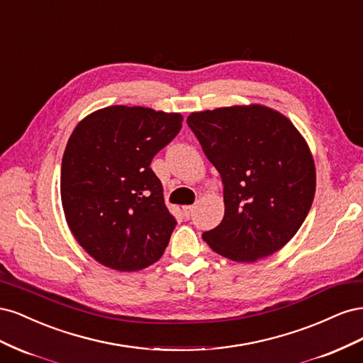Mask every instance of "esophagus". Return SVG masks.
I'll use <instances>...</instances> for the list:
<instances>
[{
  "instance_id": "34e87169",
  "label": "esophagus",
  "mask_w": 363,
  "mask_h": 363,
  "mask_svg": "<svg viewBox=\"0 0 363 363\" xmlns=\"http://www.w3.org/2000/svg\"><path fill=\"white\" fill-rule=\"evenodd\" d=\"M194 208L195 206H183V213L186 218H191L192 213H194Z\"/></svg>"
}]
</instances>
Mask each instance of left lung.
<instances>
[{"mask_svg":"<svg viewBox=\"0 0 363 363\" xmlns=\"http://www.w3.org/2000/svg\"><path fill=\"white\" fill-rule=\"evenodd\" d=\"M186 123L224 184L223 221L203 233L208 247L255 262L286 245L311 211L316 184L298 130L259 104L195 112Z\"/></svg>","mask_w":363,"mask_h":363,"instance_id":"obj_1","label":"left lung"}]
</instances>
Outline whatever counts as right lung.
<instances>
[{"mask_svg":"<svg viewBox=\"0 0 363 363\" xmlns=\"http://www.w3.org/2000/svg\"><path fill=\"white\" fill-rule=\"evenodd\" d=\"M180 113L111 106L75 127L62 159V206L72 235L101 265L157 262L177 224L151 160L179 135Z\"/></svg>","mask_w":363,"mask_h":363,"instance_id":"1","label":"right lung"}]
</instances>
